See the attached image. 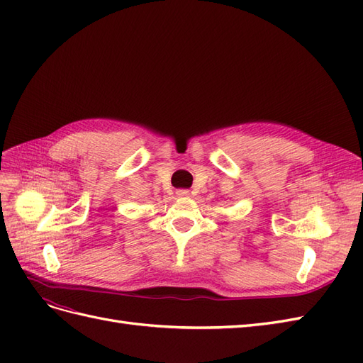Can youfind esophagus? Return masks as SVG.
<instances>
[{
    "mask_svg": "<svg viewBox=\"0 0 363 363\" xmlns=\"http://www.w3.org/2000/svg\"><path fill=\"white\" fill-rule=\"evenodd\" d=\"M175 195L183 196V199H184V196H189V191L188 189H177V191H175Z\"/></svg>",
    "mask_w": 363,
    "mask_h": 363,
    "instance_id": "obj_1",
    "label": "esophagus"
}]
</instances>
